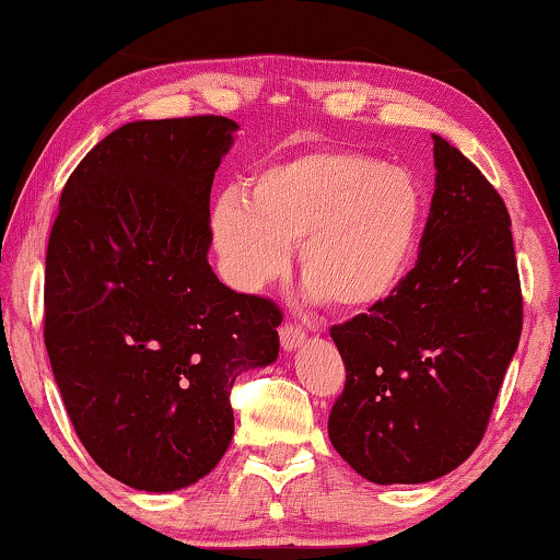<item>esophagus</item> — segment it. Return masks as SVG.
Segmentation results:
<instances>
[{"label":"esophagus","mask_w":560,"mask_h":560,"mask_svg":"<svg viewBox=\"0 0 560 560\" xmlns=\"http://www.w3.org/2000/svg\"><path fill=\"white\" fill-rule=\"evenodd\" d=\"M279 337L283 352H294V349H299L306 341V331L302 327H296V324H283L279 329Z\"/></svg>","instance_id":"1"}]
</instances>
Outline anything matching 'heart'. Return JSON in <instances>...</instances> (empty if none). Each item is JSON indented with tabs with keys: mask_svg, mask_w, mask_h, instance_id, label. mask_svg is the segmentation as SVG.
<instances>
[{
	"mask_svg": "<svg viewBox=\"0 0 560 560\" xmlns=\"http://www.w3.org/2000/svg\"><path fill=\"white\" fill-rule=\"evenodd\" d=\"M430 194L412 168L360 150L314 148L264 163L246 196L223 194L211 229L233 287L258 291L299 269L308 294L341 312H366L410 273Z\"/></svg>",
	"mask_w": 560,
	"mask_h": 560,
	"instance_id": "obj_1",
	"label": "heart"
}]
</instances>
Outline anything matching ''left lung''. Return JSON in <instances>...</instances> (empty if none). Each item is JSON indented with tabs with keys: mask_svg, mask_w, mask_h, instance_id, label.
Returning <instances> with one entry per match:
<instances>
[{
	"mask_svg": "<svg viewBox=\"0 0 560 560\" xmlns=\"http://www.w3.org/2000/svg\"><path fill=\"white\" fill-rule=\"evenodd\" d=\"M420 254L387 302L331 327L347 382L329 440L362 478L428 482L486 435L523 329L511 215L445 138Z\"/></svg>",
	"mask_w": 560,
	"mask_h": 560,
	"instance_id": "8db88e82",
	"label": "left lung"
}]
</instances>
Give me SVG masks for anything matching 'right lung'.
I'll return each mask as SVG.
<instances>
[{
	"label": "right lung",
	"mask_w": 560,
	"mask_h": 560,
	"mask_svg": "<svg viewBox=\"0 0 560 560\" xmlns=\"http://www.w3.org/2000/svg\"><path fill=\"white\" fill-rule=\"evenodd\" d=\"M238 125L138 120L82 158L45 266V347L72 428L125 486H194L233 438L231 387L279 357L281 308L208 264L211 186Z\"/></svg>",
	"instance_id": "1"
}]
</instances>
